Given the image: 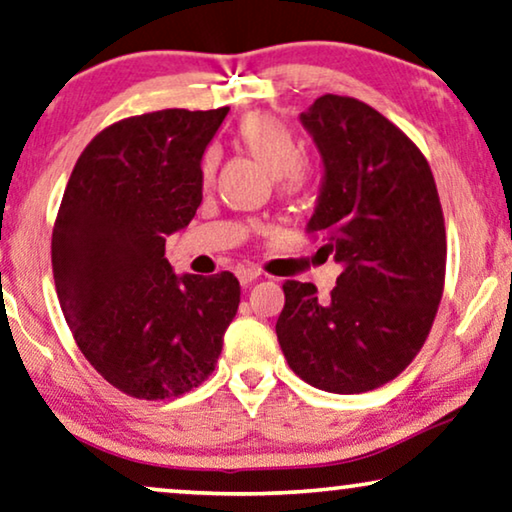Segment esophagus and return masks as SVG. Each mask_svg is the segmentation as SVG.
I'll return each mask as SVG.
<instances>
[{
	"label": "esophagus",
	"instance_id": "1",
	"mask_svg": "<svg viewBox=\"0 0 512 512\" xmlns=\"http://www.w3.org/2000/svg\"><path fill=\"white\" fill-rule=\"evenodd\" d=\"M236 276H239L241 285H250V283H255L259 276H262V271H259L257 266H243V269L236 271Z\"/></svg>",
	"mask_w": 512,
	"mask_h": 512
}]
</instances>
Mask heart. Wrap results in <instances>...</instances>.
Returning <instances> with one entry per match:
<instances>
[{
	"label": "heart",
	"mask_w": 512,
	"mask_h": 512,
	"mask_svg": "<svg viewBox=\"0 0 512 512\" xmlns=\"http://www.w3.org/2000/svg\"><path fill=\"white\" fill-rule=\"evenodd\" d=\"M236 146L248 153L273 176L278 197L283 201H299L313 185V174L304 160L306 150L297 132L271 113H250L236 125ZM218 167V153L208 148L199 160V176L211 183Z\"/></svg>",
	"instance_id": "1"
}]
</instances>
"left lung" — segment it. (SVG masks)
Segmentation results:
<instances>
[{"label": "left lung", "instance_id": "obj_1", "mask_svg": "<svg viewBox=\"0 0 512 512\" xmlns=\"http://www.w3.org/2000/svg\"><path fill=\"white\" fill-rule=\"evenodd\" d=\"M301 122L325 162L306 232L343 264L327 299L285 280L280 350L308 385L359 394L413 362L434 325L445 285V220L422 150L355 97L322 95Z\"/></svg>", "mask_w": 512, "mask_h": 512}]
</instances>
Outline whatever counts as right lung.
<instances>
[{"instance_id":"1","label":"right lung","mask_w":512,"mask_h":512,"mask_svg":"<svg viewBox=\"0 0 512 512\" xmlns=\"http://www.w3.org/2000/svg\"><path fill=\"white\" fill-rule=\"evenodd\" d=\"M227 106L118 120L78 157L57 211L50 259L57 299L95 371L134 399L181 397L215 371L241 285L185 273L167 236L201 204L199 160Z\"/></svg>"}]
</instances>
